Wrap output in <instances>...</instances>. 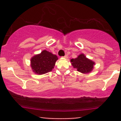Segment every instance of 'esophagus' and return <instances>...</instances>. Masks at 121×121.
<instances>
[{
    "instance_id": "1",
    "label": "esophagus",
    "mask_w": 121,
    "mask_h": 121,
    "mask_svg": "<svg viewBox=\"0 0 121 121\" xmlns=\"http://www.w3.org/2000/svg\"><path fill=\"white\" fill-rule=\"evenodd\" d=\"M63 57H64V58H65V59H67V58L68 57V55H65V56H64Z\"/></svg>"
}]
</instances>
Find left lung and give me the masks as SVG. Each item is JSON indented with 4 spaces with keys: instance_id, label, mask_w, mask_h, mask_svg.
<instances>
[{
    "instance_id": "1",
    "label": "left lung",
    "mask_w": 121,
    "mask_h": 121,
    "mask_svg": "<svg viewBox=\"0 0 121 121\" xmlns=\"http://www.w3.org/2000/svg\"><path fill=\"white\" fill-rule=\"evenodd\" d=\"M70 61L74 68H76L78 71L82 73L91 72L94 65V62L87 59L84 54H81L76 59H71Z\"/></svg>"
}]
</instances>
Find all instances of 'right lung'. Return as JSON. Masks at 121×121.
Masks as SVG:
<instances>
[{
  "label": "right lung",
  "mask_w": 121,
  "mask_h": 121,
  "mask_svg": "<svg viewBox=\"0 0 121 121\" xmlns=\"http://www.w3.org/2000/svg\"><path fill=\"white\" fill-rule=\"evenodd\" d=\"M57 59L56 55L44 50L39 55H35L32 58L30 65L35 73L43 74L52 71Z\"/></svg>",
  "instance_id": "1"
}]
</instances>
